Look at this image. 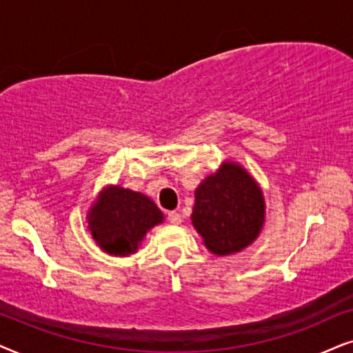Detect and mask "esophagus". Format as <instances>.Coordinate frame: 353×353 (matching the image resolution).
Returning a JSON list of instances; mask_svg holds the SVG:
<instances>
[{
	"mask_svg": "<svg viewBox=\"0 0 353 353\" xmlns=\"http://www.w3.org/2000/svg\"><path fill=\"white\" fill-rule=\"evenodd\" d=\"M168 221L171 224H181L182 223V218H181V214L179 213H176V211H171V213H168Z\"/></svg>",
	"mask_w": 353,
	"mask_h": 353,
	"instance_id": "1",
	"label": "esophagus"
}]
</instances>
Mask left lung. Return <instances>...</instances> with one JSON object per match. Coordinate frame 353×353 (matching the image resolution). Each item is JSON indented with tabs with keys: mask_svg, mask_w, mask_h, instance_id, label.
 <instances>
[{
	"mask_svg": "<svg viewBox=\"0 0 353 353\" xmlns=\"http://www.w3.org/2000/svg\"><path fill=\"white\" fill-rule=\"evenodd\" d=\"M192 224L214 255L243 250L265 223V199L258 182L241 164L224 161L195 190Z\"/></svg>",
	"mask_w": 353,
	"mask_h": 353,
	"instance_id": "obj_1",
	"label": "left lung"
}]
</instances>
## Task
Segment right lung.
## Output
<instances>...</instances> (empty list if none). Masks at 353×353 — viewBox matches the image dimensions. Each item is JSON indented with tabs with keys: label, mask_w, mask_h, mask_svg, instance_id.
Returning <instances> with one entry per match:
<instances>
[{
	"label": "right lung",
	"mask_w": 353,
	"mask_h": 353,
	"mask_svg": "<svg viewBox=\"0 0 353 353\" xmlns=\"http://www.w3.org/2000/svg\"><path fill=\"white\" fill-rule=\"evenodd\" d=\"M161 210L147 195L119 185L105 187L88 210V231L103 252L128 256L150 229L163 223Z\"/></svg>",
	"instance_id": "1"
}]
</instances>
